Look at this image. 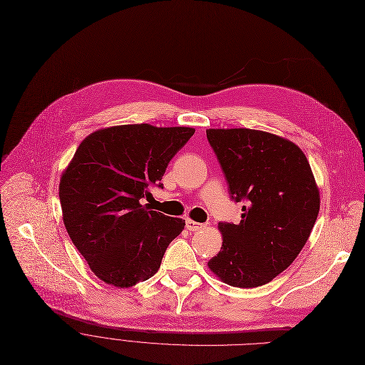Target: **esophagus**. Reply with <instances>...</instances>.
Returning a JSON list of instances; mask_svg holds the SVG:
<instances>
[{"mask_svg":"<svg viewBox=\"0 0 365 365\" xmlns=\"http://www.w3.org/2000/svg\"><path fill=\"white\" fill-rule=\"evenodd\" d=\"M185 227H187L190 232H197L199 229L203 227V224L196 222V221H193V220H187V221H185Z\"/></svg>","mask_w":365,"mask_h":365,"instance_id":"obj_1","label":"esophagus"}]
</instances>
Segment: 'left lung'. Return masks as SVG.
<instances>
[{"instance_id":"8db88e82","label":"left lung","mask_w":365,"mask_h":365,"mask_svg":"<svg viewBox=\"0 0 365 365\" xmlns=\"http://www.w3.org/2000/svg\"><path fill=\"white\" fill-rule=\"evenodd\" d=\"M207 141L242 202L239 224L218 222L220 252L207 266L232 287L255 288L282 273L307 242L319 190L304 153L285 138L254 129H207Z\"/></svg>"}]
</instances>
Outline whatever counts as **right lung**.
Returning <instances> with one entry per match:
<instances>
[{
    "mask_svg": "<svg viewBox=\"0 0 365 365\" xmlns=\"http://www.w3.org/2000/svg\"><path fill=\"white\" fill-rule=\"evenodd\" d=\"M193 128L147 123L99 129L84 138L63 170L59 199L65 229L92 272L129 288L159 270L182 218L150 211L141 199L160 184L168 163Z\"/></svg>",
    "mask_w": 365,
    "mask_h": 365,
    "instance_id": "obj_1",
    "label": "right lung"
}]
</instances>
